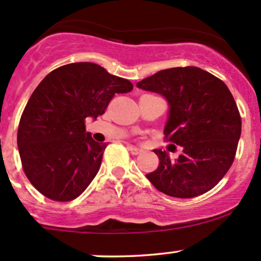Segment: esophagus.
Masks as SVG:
<instances>
[{
  "instance_id": "esophagus-1",
  "label": "esophagus",
  "mask_w": 261,
  "mask_h": 261,
  "mask_svg": "<svg viewBox=\"0 0 261 261\" xmlns=\"http://www.w3.org/2000/svg\"><path fill=\"white\" fill-rule=\"evenodd\" d=\"M128 149H129V152L132 153V154H141L142 152H143V150H142L141 148H137V147H134V146H128Z\"/></svg>"
}]
</instances>
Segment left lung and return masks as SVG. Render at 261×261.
<instances>
[{
  "label": "left lung",
  "mask_w": 261,
  "mask_h": 261,
  "mask_svg": "<svg viewBox=\"0 0 261 261\" xmlns=\"http://www.w3.org/2000/svg\"><path fill=\"white\" fill-rule=\"evenodd\" d=\"M137 87L167 99L166 139L182 148L176 160L166 150H153L160 165L146 174L150 184L178 198L214 189L232 165L241 134L240 113L226 84L208 71L186 66L155 72Z\"/></svg>",
  "instance_id": "left-lung-1"
}]
</instances>
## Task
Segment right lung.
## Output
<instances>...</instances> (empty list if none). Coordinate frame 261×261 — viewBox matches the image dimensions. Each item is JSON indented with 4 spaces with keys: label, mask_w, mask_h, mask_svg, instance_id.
I'll return each instance as SVG.
<instances>
[{
    "label": "right lung",
    "mask_w": 261,
    "mask_h": 261,
    "mask_svg": "<svg viewBox=\"0 0 261 261\" xmlns=\"http://www.w3.org/2000/svg\"><path fill=\"white\" fill-rule=\"evenodd\" d=\"M133 84L94 63H72L47 74L29 99L17 132L22 168L32 186L54 201L82 195L100 168L106 143L85 130L115 94Z\"/></svg>",
    "instance_id": "right-lung-1"
}]
</instances>
